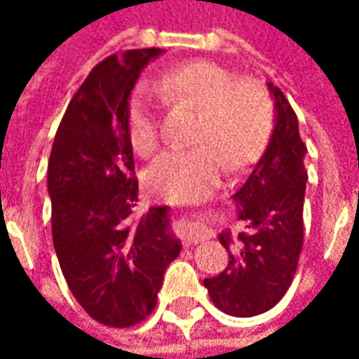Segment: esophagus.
I'll return each mask as SVG.
<instances>
[{"label":"esophagus","mask_w":359,"mask_h":359,"mask_svg":"<svg viewBox=\"0 0 359 359\" xmlns=\"http://www.w3.org/2000/svg\"><path fill=\"white\" fill-rule=\"evenodd\" d=\"M205 236H208V234L202 233V231H200V233H198V231H194V233L188 234V244H198V242H202Z\"/></svg>","instance_id":"1"}]
</instances>
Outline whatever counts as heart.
<instances>
[{"label":"heart","mask_w":359,"mask_h":359,"mask_svg":"<svg viewBox=\"0 0 359 359\" xmlns=\"http://www.w3.org/2000/svg\"><path fill=\"white\" fill-rule=\"evenodd\" d=\"M154 90L165 105L198 109L190 149H165L146 172L154 194L187 202L210 194L223 171L256 161L275 125L269 92L254 79H236L233 71L211 61H190L157 74ZM126 130L133 148L148 156L159 140L157 105L146 88H136L126 107Z\"/></svg>","instance_id":"1"}]
</instances>
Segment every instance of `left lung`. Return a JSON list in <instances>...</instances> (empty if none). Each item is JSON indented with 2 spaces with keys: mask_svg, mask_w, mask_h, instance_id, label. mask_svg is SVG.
<instances>
[{
  "mask_svg": "<svg viewBox=\"0 0 359 359\" xmlns=\"http://www.w3.org/2000/svg\"><path fill=\"white\" fill-rule=\"evenodd\" d=\"M267 86L275 95V128L265 154L233 196L246 231L234 241L231 233L219 236L229 264L215 277L203 278L211 302L234 317L259 316L277 306L304 246L306 144L292 105L277 86Z\"/></svg>",
  "mask_w": 359,
  "mask_h": 359,
  "instance_id": "obj_1",
  "label": "left lung"
}]
</instances>
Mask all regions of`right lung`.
Segmentation results:
<instances>
[{
	"mask_svg": "<svg viewBox=\"0 0 359 359\" xmlns=\"http://www.w3.org/2000/svg\"><path fill=\"white\" fill-rule=\"evenodd\" d=\"M163 50L109 55L61 118L48 163L53 248L67 285L97 323L125 329L156 309L165 269L180 254L165 205L134 217L138 180L126 107L142 69Z\"/></svg>",
	"mask_w": 359,
	"mask_h": 359,
	"instance_id": "obj_1",
	"label": "right lung"
}]
</instances>
